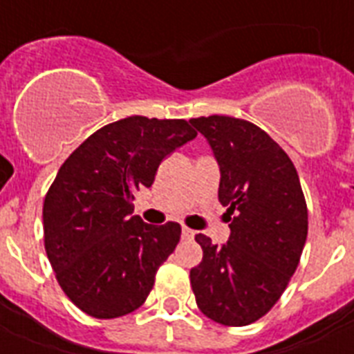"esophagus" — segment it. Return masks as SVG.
<instances>
[{
    "label": "esophagus",
    "mask_w": 354,
    "mask_h": 354,
    "mask_svg": "<svg viewBox=\"0 0 354 354\" xmlns=\"http://www.w3.org/2000/svg\"><path fill=\"white\" fill-rule=\"evenodd\" d=\"M194 236H195L194 230H189V227L183 226V239H186V241H192Z\"/></svg>",
    "instance_id": "34e87169"
}]
</instances>
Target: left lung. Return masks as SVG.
<instances>
[{
	"label": "left lung",
	"instance_id": "left-lung-1",
	"mask_svg": "<svg viewBox=\"0 0 354 354\" xmlns=\"http://www.w3.org/2000/svg\"><path fill=\"white\" fill-rule=\"evenodd\" d=\"M189 122L212 146L221 168L218 201L232 221L223 246L195 235L203 248V262L189 271L195 302L223 326H248L275 306L299 266L308 236L299 174L253 122L227 115Z\"/></svg>",
	"mask_w": 354,
	"mask_h": 354
}]
</instances>
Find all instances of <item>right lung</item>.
I'll return each mask as SVG.
<instances>
[{"mask_svg":"<svg viewBox=\"0 0 354 354\" xmlns=\"http://www.w3.org/2000/svg\"><path fill=\"white\" fill-rule=\"evenodd\" d=\"M197 137L184 119L131 115L99 128L63 162L43 204L46 257L72 302L93 318L141 308L180 226L131 215L166 156Z\"/></svg>","mask_w":354,"mask_h":354,"instance_id":"right-lung-1","label":"right lung"}]
</instances>
